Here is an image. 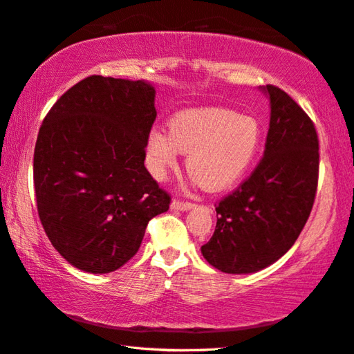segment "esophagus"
<instances>
[{
	"label": "esophagus",
	"mask_w": 354,
	"mask_h": 354,
	"mask_svg": "<svg viewBox=\"0 0 354 354\" xmlns=\"http://www.w3.org/2000/svg\"><path fill=\"white\" fill-rule=\"evenodd\" d=\"M194 207L195 205L191 202H183V200H176V198L171 202V208L176 211H187V209H192Z\"/></svg>",
	"instance_id": "obj_1"
}]
</instances>
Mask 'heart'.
Here are the masks:
<instances>
[{
    "mask_svg": "<svg viewBox=\"0 0 354 354\" xmlns=\"http://www.w3.org/2000/svg\"><path fill=\"white\" fill-rule=\"evenodd\" d=\"M262 130L254 118L219 106L179 111L168 131H151L146 145L152 175L163 179L175 168L179 152H189L187 171L211 192L225 191L252 167L261 149Z\"/></svg>",
    "mask_w": 354,
    "mask_h": 354,
    "instance_id": "obj_1",
    "label": "heart"
}]
</instances>
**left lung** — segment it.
<instances>
[{
    "instance_id": "obj_1",
    "label": "left lung",
    "mask_w": 354,
    "mask_h": 354,
    "mask_svg": "<svg viewBox=\"0 0 354 354\" xmlns=\"http://www.w3.org/2000/svg\"><path fill=\"white\" fill-rule=\"evenodd\" d=\"M270 98V125L262 160L216 205L214 234L202 254L224 273H254L286 254L312 213L319 143L307 113L279 87Z\"/></svg>"
}]
</instances>
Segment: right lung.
<instances>
[{
	"label": "right lung",
	"mask_w": 354,
	"mask_h": 354,
	"mask_svg": "<svg viewBox=\"0 0 354 354\" xmlns=\"http://www.w3.org/2000/svg\"><path fill=\"white\" fill-rule=\"evenodd\" d=\"M154 98L149 82L88 76L42 120L38 214L52 246L79 270H118L140 250L147 223L170 207L145 167Z\"/></svg>",
	"instance_id": "right-lung-1"
}]
</instances>
